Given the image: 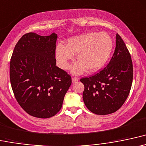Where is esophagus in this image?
Returning a JSON list of instances; mask_svg holds the SVG:
<instances>
[{
  "instance_id": "1",
  "label": "esophagus",
  "mask_w": 146,
  "mask_h": 146,
  "mask_svg": "<svg viewBox=\"0 0 146 146\" xmlns=\"http://www.w3.org/2000/svg\"><path fill=\"white\" fill-rule=\"evenodd\" d=\"M79 79H80V78L78 77H72V81L73 83L79 81Z\"/></svg>"
}]
</instances>
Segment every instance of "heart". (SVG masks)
Here are the masks:
<instances>
[{"label":"heart","mask_w":146,"mask_h":146,"mask_svg":"<svg viewBox=\"0 0 146 146\" xmlns=\"http://www.w3.org/2000/svg\"><path fill=\"white\" fill-rule=\"evenodd\" d=\"M113 48L112 37L107 32H86L70 38L66 45L59 43L55 49V56L58 66L63 70L70 68L77 54V62L72 67L73 74H78L85 71L94 72L106 64Z\"/></svg>","instance_id":"obj_1"}]
</instances>
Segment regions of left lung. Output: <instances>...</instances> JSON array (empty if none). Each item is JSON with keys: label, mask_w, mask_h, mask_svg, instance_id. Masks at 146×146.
Here are the masks:
<instances>
[{"label": "left lung", "mask_w": 146, "mask_h": 146, "mask_svg": "<svg viewBox=\"0 0 146 146\" xmlns=\"http://www.w3.org/2000/svg\"><path fill=\"white\" fill-rule=\"evenodd\" d=\"M133 79L130 54L121 37L116 35V47L104 70L80 81L85 87L83 99L88 109L99 115L112 114L124 104Z\"/></svg>", "instance_id": "8db88e82"}]
</instances>
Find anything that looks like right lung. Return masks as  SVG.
Segmentation results:
<instances>
[{"instance_id":"add662e5","label":"right lung","mask_w":146,"mask_h":146,"mask_svg":"<svg viewBox=\"0 0 146 146\" xmlns=\"http://www.w3.org/2000/svg\"><path fill=\"white\" fill-rule=\"evenodd\" d=\"M57 34L29 32L21 38L11 56L9 75L16 101L27 114L46 119L59 112L72 78L56 66Z\"/></svg>"}]
</instances>
